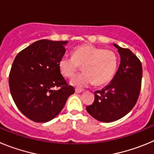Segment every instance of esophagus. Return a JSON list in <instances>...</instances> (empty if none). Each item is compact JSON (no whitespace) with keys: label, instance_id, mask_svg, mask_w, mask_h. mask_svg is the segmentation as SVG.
Returning a JSON list of instances; mask_svg holds the SVG:
<instances>
[{"label":"esophagus","instance_id":"1","mask_svg":"<svg viewBox=\"0 0 154 154\" xmlns=\"http://www.w3.org/2000/svg\"><path fill=\"white\" fill-rule=\"evenodd\" d=\"M75 92L76 93H81L82 92V89H75Z\"/></svg>","mask_w":154,"mask_h":154}]
</instances>
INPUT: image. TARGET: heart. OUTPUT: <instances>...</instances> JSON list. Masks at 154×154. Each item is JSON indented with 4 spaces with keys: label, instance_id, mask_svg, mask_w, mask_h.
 Instances as JSON below:
<instances>
[{
    "label": "heart",
    "instance_id": "obj_1",
    "mask_svg": "<svg viewBox=\"0 0 154 154\" xmlns=\"http://www.w3.org/2000/svg\"><path fill=\"white\" fill-rule=\"evenodd\" d=\"M117 65V55L113 51L90 45L79 46L75 48L72 56L63 55L58 62L61 73L67 78L72 77L82 66L84 72L70 81L71 85L77 88H85L93 83H108L115 75Z\"/></svg>",
    "mask_w": 154,
    "mask_h": 154
}]
</instances>
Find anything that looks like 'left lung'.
<instances>
[{"label":"left lung","mask_w":154,"mask_h":154,"mask_svg":"<svg viewBox=\"0 0 154 154\" xmlns=\"http://www.w3.org/2000/svg\"><path fill=\"white\" fill-rule=\"evenodd\" d=\"M118 49L120 64L110 83L94 92L95 100L86 106L90 116L110 123L126 116L137 103L140 92L143 69L138 58L130 49L113 44Z\"/></svg>","instance_id":"1"}]
</instances>
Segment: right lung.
Instances as JSON below:
<instances>
[{
  "instance_id": "right-lung-1",
  "label": "right lung",
  "mask_w": 154,
  "mask_h": 154,
  "mask_svg": "<svg viewBox=\"0 0 154 154\" xmlns=\"http://www.w3.org/2000/svg\"><path fill=\"white\" fill-rule=\"evenodd\" d=\"M67 44V41H37L14 60L9 75L11 94L18 109L32 121L46 123L54 119L74 94L58 67Z\"/></svg>"
}]
</instances>
